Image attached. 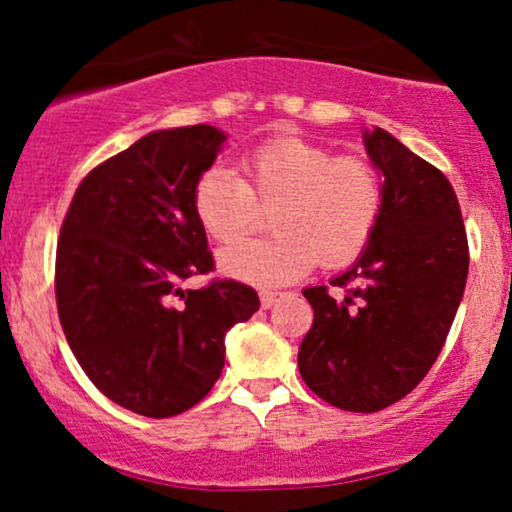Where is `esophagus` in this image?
<instances>
[{
    "mask_svg": "<svg viewBox=\"0 0 512 512\" xmlns=\"http://www.w3.org/2000/svg\"><path fill=\"white\" fill-rule=\"evenodd\" d=\"M279 296L281 293H276V291H262L260 293V303H262V308L267 310V308H272V305L279 301Z\"/></svg>",
    "mask_w": 512,
    "mask_h": 512,
    "instance_id": "1",
    "label": "esophagus"
}]
</instances>
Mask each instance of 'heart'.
<instances>
[{"mask_svg":"<svg viewBox=\"0 0 512 512\" xmlns=\"http://www.w3.org/2000/svg\"><path fill=\"white\" fill-rule=\"evenodd\" d=\"M272 211L269 240H243L216 257L219 272L252 286L301 279L315 260L346 267L368 248L383 214V182L368 158L334 156L301 137H276L243 158V180L211 166L192 190L199 226L216 243H231Z\"/></svg>","mask_w":512,"mask_h":512,"instance_id":"b5f03b06","label":"heart"}]
</instances>
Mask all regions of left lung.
Returning <instances> with one entry per match:
<instances>
[{
	"mask_svg": "<svg viewBox=\"0 0 512 512\" xmlns=\"http://www.w3.org/2000/svg\"><path fill=\"white\" fill-rule=\"evenodd\" d=\"M383 175V214L358 260L303 291L313 327L298 349L305 385L346 411H380L409 395L443 349L467 284L469 250L452 185L385 129L363 132Z\"/></svg>",
	"mask_w": 512,
	"mask_h": 512,
	"instance_id": "8db88e82",
	"label": "left lung"
}]
</instances>
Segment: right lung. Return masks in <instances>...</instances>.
<instances>
[{"instance_id": "right-lung-1", "label": "right lung", "mask_w": 512, "mask_h": 512, "mask_svg": "<svg viewBox=\"0 0 512 512\" xmlns=\"http://www.w3.org/2000/svg\"><path fill=\"white\" fill-rule=\"evenodd\" d=\"M223 142L226 132L211 125L144 134L86 175L62 223L55 293L64 337L105 397L151 419L207 397L226 361V332L260 310L255 289L231 279L180 289L214 269L192 190Z\"/></svg>"}]
</instances>
